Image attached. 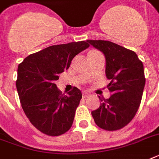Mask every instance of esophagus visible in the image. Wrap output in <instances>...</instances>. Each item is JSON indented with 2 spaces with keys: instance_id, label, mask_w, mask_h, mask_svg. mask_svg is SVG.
<instances>
[{
  "instance_id": "34e87169",
  "label": "esophagus",
  "mask_w": 159,
  "mask_h": 159,
  "mask_svg": "<svg viewBox=\"0 0 159 159\" xmlns=\"http://www.w3.org/2000/svg\"><path fill=\"white\" fill-rule=\"evenodd\" d=\"M90 96V93H88L87 92H86V91H83L82 92V97H83V98H87V97H88Z\"/></svg>"
}]
</instances>
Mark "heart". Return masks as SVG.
Instances as JSON below:
<instances>
[{
  "mask_svg": "<svg viewBox=\"0 0 159 159\" xmlns=\"http://www.w3.org/2000/svg\"><path fill=\"white\" fill-rule=\"evenodd\" d=\"M91 52H95V51H91Z\"/></svg>",
  "mask_w": 159,
  "mask_h": 159,
  "instance_id": "obj_1",
  "label": "heart"
}]
</instances>
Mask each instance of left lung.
<instances>
[{"instance_id": "8db88e82", "label": "left lung", "mask_w": 159, "mask_h": 159, "mask_svg": "<svg viewBox=\"0 0 159 159\" xmlns=\"http://www.w3.org/2000/svg\"><path fill=\"white\" fill-rule=\"evenodd\" d=\"M106 57L107 86L111 96L100 97L97 110L92 111L95 123L102 129H120L130 122L140 106L145 85L143 62L134 51L107 40H87Z\"/></svg>"}]
</instances>
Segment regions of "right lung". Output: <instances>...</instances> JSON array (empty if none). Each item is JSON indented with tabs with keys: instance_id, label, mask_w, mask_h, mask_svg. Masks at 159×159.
<instances>
[{
	"instance_id": "1",
	"label": "right lung",
	"mask_w": 159,
	"mask_h": 159,
	"mask_svg": "<svg viewBox=\"0 0 159 159\" xmlns=\"http://www.w3.org/2000/svg\"><path fill=\"white\" fill-rule=\"evenodd\" d=\"M89 46L87 41L49 46L19 64L16 88L21 106L30 123L44 134L61 135L72 127L82 92L74 87L62 94L54 82L68 69L73 57Z\"/></svg>"
}]
</instances>
